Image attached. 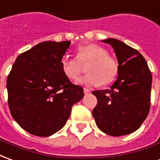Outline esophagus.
<instances>
[{
    "mask_svg": "<svg viewBox=\"0 0 160 160\" xmlns=\"http://www.w3.org/2000/svg\"><path fill=\"white\" fill-rule=\"evenodd\" d=\"M83 92H84V94H85V95H88L89 93H90V90L88 89H86V88H84V89H83Z\"/></svg>",
    "mask_w": 160,
    "mask_h": 160,
    "instance_id": "obj_1",
    "label": "esophagus"
}]
</instances>
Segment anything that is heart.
<instances>
[{
  "label": "heart",
  "mask_w": 160,
  "mask_h": 160,
  "mask_svg": "<svg viewBox=\"0 0 160 160\" xmlns=\"http://www.w3.org/2000/svg\"><path fill=\"white\" fill-rule=\"evenodd\" d=\"M88 74L78 81L79 84L97 86L108 84L113 82L118 74V63L108 54L107 50L96 45L79 46L77 58L65 55L60 60L63 74L71 81L77 80L82 72V65L85 64Z\"/></svg>",
  "instance_id": "1"
}]
</instances>
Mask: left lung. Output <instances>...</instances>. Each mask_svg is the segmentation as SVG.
Returning <instances> with one entry per match:
<instances>
[{"label":"left lung","instance_id":"8db88e82","mask_svg":"<svg viewBox=\"0 0 160 160\" xmlns=\"http://www.w3.org/2000/svg\"><path fill=\"white\" fill-rule=\"evenodd\" d=\"M109 44L118 60V78L109 89L95 90L92 114L100 130L111 136L127 135L140 128L150 110L152 77L144 57L115 38Z\"/></svg>","mask_w":160,"mask_h":160}]
</instances>
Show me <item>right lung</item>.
<instances>
[{"label": "right lung", "mask_w": 160, "mask_h": 160, "mask_svg": "<svg viewBox=\"0 0 160 160\" xmlns=\"http://www.w3.org/2000/svg\"><path fill=\"white\" fill-rule=\"evenodd\" d=\"M71 42L45 41L17 57L7 79L14 121L29 133L52 135L66 124L71 108L84 96L62 72L60 60Z\"/></svg>", "instance_id": "add662e5"}]
</instances>
